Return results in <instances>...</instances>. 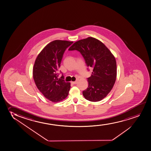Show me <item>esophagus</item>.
I'll list each match as a JSON object with an SVG mask.
<instances>
[{
	"label": "esophagus",
	"instance_id": "1",
	"mask_svg": "<svg viewBox=\"0 0 151 151\" xmlns=\"http://www.w3.org/2000/svg\"><path fill=\"white\" fill-rule=\"evenodd\" d=\"M77 83V81H72V82H71V83H72L73 84H76Z\"/></svg>",
	"mask_w": 151,
	"mask_h": 151
}]
</instances>
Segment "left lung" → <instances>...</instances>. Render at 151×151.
Segmentation results:
<instances>
[{
  "label": "left lung",
  "instance_id": "1",
  "mask_svg": "<svg viewBox=\"0 0 151 151\" xmlns=\"http://www.w3.org/2000/svg\"><path fill=\"white\" fill-rule=\"evenodd\" d=\"M69 50L79 52L87 67L93 69L91 76L88 78V87L82 92L84 98L93 102L102 100L112 90L116 78V62L112 53L93 37L77 41Z\"/></svg>",
  "mask_w": 151,
  "mask_h": 151
}]
</instances>
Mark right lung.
Instances as JSON below:
<instances>
[{
    "instance_id": "obj_1",
    "label": "right lung",
    "mask_w": 151,
    "mask_h": 151,
    "mask_svg": "<svg viewBox=\"0 0 151 151\" xmlns=\"http://www.w3.org/2000/svg\"><path fill=\"white\" fill-rule=\"evenodd\" d=\"M73 43L60 40L52 41L39 53L34 65L36 85L43 96L52 102L60 101L69 94L70 83L65 81L63 74L58 78V73L63 54Z\"/></svg>"
}]
</instances>
